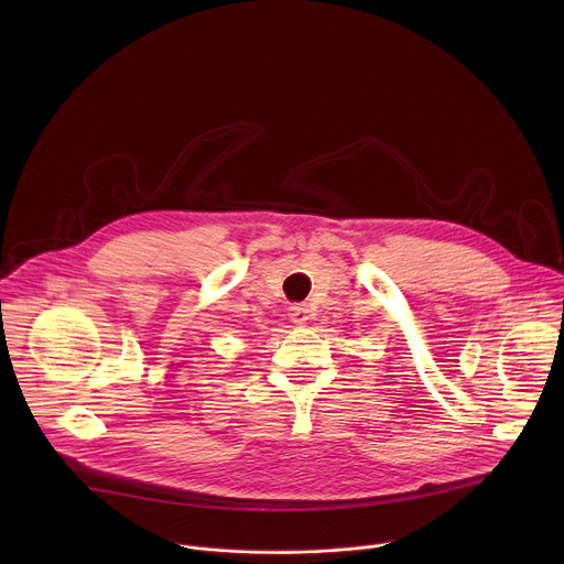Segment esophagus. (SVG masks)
Masks as SVG:
<instances>
[{
	"instance_id": "obj_1",
	"label": "esophagus",
	"mask_w": 564,
	"mask_h": 564,
	"mask_svg": "<svg viewBox=\"0 0 564 564\" xmlns=\"http://www.w3.org/2000/svg\"><path fill=\"white\" fill-rule=\"evenodd\" d=\"M288 314H290L292 324H296V326H303L305 321H307V307L305 305H292Z\"/></svg>"
}]
</instances>
